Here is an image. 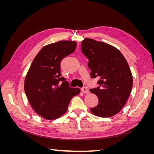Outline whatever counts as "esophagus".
<instances>
[{
  "label": "esophagus",
  "instance_id": "1",
  "mask_svg": "<svg viewBox=\"0 0 154 154\" xmlns=\"http://www.w3.org/2000/svg\"><path fill=\"white\" fill-rule=\"evenodd\" d=\"M82 91L83 93H85V94H88V93H89V90H88L87 87L82 88Z\"/></svg>",
  "mask_w": 154,
  "mask_h": 154
}]
</instances>
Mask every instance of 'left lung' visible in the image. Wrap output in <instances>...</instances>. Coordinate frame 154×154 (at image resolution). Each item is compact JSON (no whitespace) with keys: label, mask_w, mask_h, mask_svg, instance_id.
<instances>
[{"label":"left lung","mask_w":154,"mask_h":154,"mask_svg":"<svg viewBox=\"0 0 154 154\" xmlns=\"http://www.w3.org/2000/svg\"><path fill=\"white\" fill-rule=\"evenodd\" d=\"M82 51L88 59L91 77L100 79V87L90 89L99 99L91 112L101 118L117 114L127 103L133 85L127 61L114 46L88 38L82 41Z\"/></svg>","instance_id":"left-lung-1"}]
</instances>
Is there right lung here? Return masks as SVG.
Wrapping results in <instances>:
<instances>
[{"instance_id":"add662e5","label":"right lung","mask_w":154,"mask_h":154,"mask_svg":"<svg viewBox=\"0 0 154 154\" xmlns=\"http://www.w3.org/2000/svg\"><path fill=\"white\" fill-rule=\"evenodd\" d=\"M77 43L62 40L45 45L36 54L27 72L24 91L29 103L44 119L53 120L67 110L70 101L80 93L78 88H71L61 76L62 60L73 53ZM62 84L59 86V82Z\"/></svg>"}]
</instances>
